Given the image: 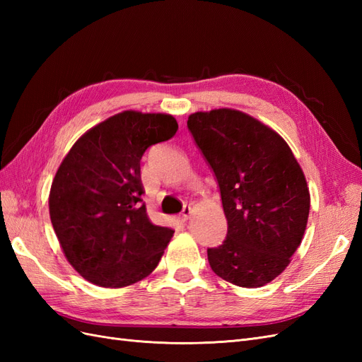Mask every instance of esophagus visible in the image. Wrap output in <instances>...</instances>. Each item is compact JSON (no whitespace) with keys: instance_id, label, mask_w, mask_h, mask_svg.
Here are the masks:
<instances>
[{"instance_id":"esophagus-1","label":"esophagus","mask_w":362,"mask_h":362,"mask_svg":"<svg viewBox=\"0 0 362 362\" xmlns=\"http://www.w3.org/2000/svg\"><path fill=\"white\" fill-rule=\"evenodd\" d=\"M192 214H193V208L192 206H184V210L181 213V221L182 222H187L189 218L192 217Z\"/></svg>"}]
</instances>
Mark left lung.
Listing matches in <instances>:
<instances>
[{
    "mask_svg": "<svg viewBox=\"0 0 362 362\" xmlns=\"http://www.w3.org/2000/svg\"><path fill=\"white\" fill-rule=\"evenodd\" d=\"M187 127L216 175L228 221L208 262L234 286H266L303 238L311 204L303 170L275 129L234 108L196 112Z\"/></svg>",
    "mask_w": 362,
    "mask_h": 362,
    "instance_id": "left-lung-1",
    "label": "left lung"
}]
</instances>
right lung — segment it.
I'll return each mask as SVG.
<instances>
[{
  "label": "right lung",
  "instance_id": "add662e5",
  "mask_svg": "<svg viewBox=\"0 0 362 362\" xmlns=\"http://www.w3.org/2000/svg\"><path fill=\"white\" fill-rule=\"evenodd\" d=\"M177 129L172 115L127 110L86 131L63 158L49 217L64 257L86 281L120 288L157 267L175 231L149 221L140 160Z\"/></svg>",
  "mask_w": 362,
  "mask_h": 362
}]
</instances>
